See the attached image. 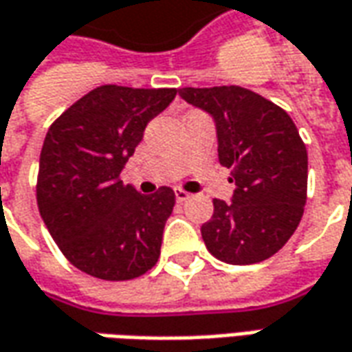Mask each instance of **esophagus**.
Wrapping results in <instances>:
<instances>
[{
  "instance_id": "esophagus-1",
  "label": "esophagus",
  "mask_w": 352,
  "mask_h": 352,
  "mask_svg": "<svg viewBox=\"0 0 352 352\" xmlns=\"http://www.w3.org/2000/svg\"><path fill=\"white\" fill-rule=\"evenodd\" d=\"M190 198V192H186V190H181V188H177L175 190V200L177 201H186Z\"/></svg>"
}]
</instances>
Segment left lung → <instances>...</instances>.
<instances>
[{"label":"left lung","instance_id":"left-lung-1","mask_svg":"<svg viewBox=\"0 0 352 352\" xmlns=\"http://www.w3.org/2000/svg\"><path fill=\"white\" fill-rule=\"evenodd\" d=\"M210 114L219 164L236 184L230 201L213 200L201 225L208 252L230 265H253L278 252L296 232L307 201V148L294 120L274 102L236 85L179 89Z\"/></svg>","mask_w":352,"mask_h":352}]
</instances>
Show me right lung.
Returning a JSON list of instances; mask_svg holds the SVG:
<instances>
[{
    "label": "right lung",
    "mask_w": 352,
    "mask_h": 352,
    "mask_svg": "<svg viewBox=\"0 0 352 352\" xmlns=\"http://www.w3.org/2000/svg\"><path fill=\"white\" fill-rule=\"evenodd\" d=\"M177 89L102 85L49 127L38 175V208L66 259L100 280H131L160 257L175 194H141L120 173L144 127Z\"/></svg>",
    "instance_id": "obj_1"
}]
</instances>
